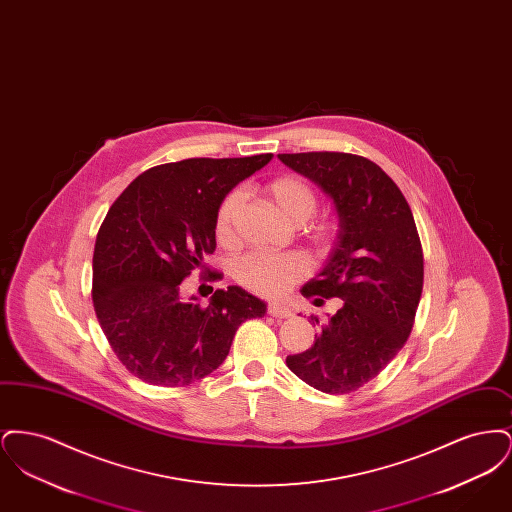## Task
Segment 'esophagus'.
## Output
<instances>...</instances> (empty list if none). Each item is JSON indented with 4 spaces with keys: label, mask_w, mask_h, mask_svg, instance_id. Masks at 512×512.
Masks as SVG:
<instances>
[{
    "label": "esophagus",
    "mask_w": 512,
    "mask_h": 512,
    "mask_svg": "<svg viewBox=\"0 0 512 512\" xmlns=\"http://www.w3.org/2000/svg\"><path fill=\"white\" fill-rule=\"evenodd\" d=\"M268 315L276 318H288L292 317L293 311L290 307H286L284 303H278V301H272L268 303Z\"/></svg>",
    "instance_id": "esophagus-1"
}]
</instances>
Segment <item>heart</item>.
Segmentation results:
<instances>
[{
	"label": "heart",
	"instance_id": "b5f03b06",
	"mask_svg": "<svg viewBox=\"0 0 512 512\" xmlns=\"http://www.w3.org/2000/svg\"><path fill=\"white\" fill-rule=\"evenodd\" d=\"M268 195L278 211L293 220L305 222L317 211V195L297 176L274 178L267 186ZM244 192L232 190L222 197L217 217H215V236L220 244H230L234 238V219L242 207ZM309 272V263L299 253H268L251 251L244 255L236 267V280L251 292L259 295H280L290 290Z\"/></svg>",
	"mask_w": 512,
	"mask_h": 512
}]
</instances>
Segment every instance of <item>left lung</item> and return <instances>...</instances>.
Returning a JSON list of instances; mask_svg holds the SVG:
<instances>
[{
  "instance_id": "8db88e82",
  "label": "left lung",
  "mask_w": 512,
  "mask_h": 512,
  "mask_svg": "<svg viewBox=\"0 0 512 512\" xmlns=\"http://www.w3.org/2000/svg\"><path fill=\"white\" fill-rule=\"evenodd\" d=\"M278 159L313 180L340 220L324 267L301 293L343 303L286 365L315 390L349 393L376 378L411 334L424 280L413 213L397 184L365 157L313 151Z\"/></svg>"
}]
</instances>
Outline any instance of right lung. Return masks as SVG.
<instances>
[{
  "label": "right lung",
  "mask_w": 512,
  "mask_h": 512,
  "mask_svg": "<svg viewBox=\"0 0 512 512\" xmlns=\"http://www.w3.org/2000/svg\"><path fill=\"white\" fill-rule=\"evenodd\" d=\"M270 159L159 165L111 205L94 249L92 299L119 361L146 384L178 388L205 378L224 363L240 324L267 315V303L240 286L217 290L201 307L195 295L182 297L180 284L217 247L222 197Z\"/></svg>",
  "instance_id": "add662e5"
}]
</instances>
